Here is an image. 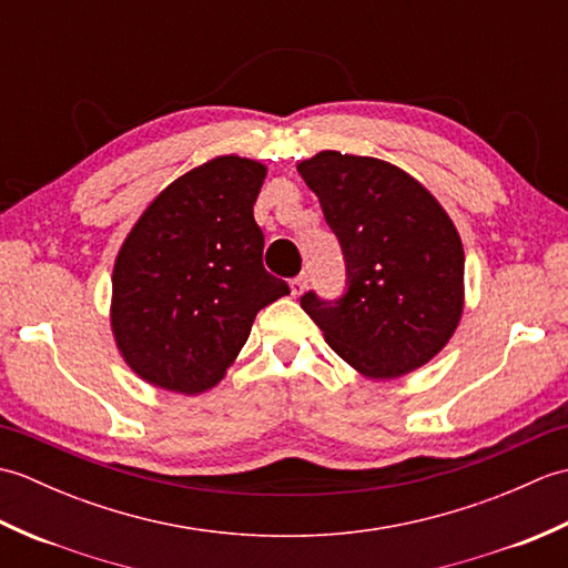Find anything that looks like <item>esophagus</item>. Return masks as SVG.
Instances as JSON below:
<instances>
[{
    "label": "esophagus",
    "instance_id": "1",
    "mask_svg": "<svg viewBox=\"0 0 568 568\" xmlns=\"http://www.w3.org/2000/svg\"><path fill=\"white\" fill-rule=\"evenodd\" d=\"M307 283H310V275H307V273H300L297 277H293V281H291V291H293V295H295V297L303 295V293L307 291Z\"/></svg>",
    "mask_w": 568,
    "mask_h": 568
}]
</instances>
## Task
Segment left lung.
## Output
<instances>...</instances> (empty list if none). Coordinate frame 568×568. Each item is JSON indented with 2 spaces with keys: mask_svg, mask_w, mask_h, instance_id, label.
<instances>
[{
  "mask_svg": "<svg viewBox=\"0 0 568 568\" xmlns=\"http://www.w3.org/2000/svg\"><path fill=\"white\" fill-rule=\"evenodd\" d=\"M339 239L346 293L300 305L348 366L388 381L425 366L464 312V246L413 175L368 155L322 151L297 165Z\"/></svg>",
  "mask_w": 568,
  "mask_h": 568,
  "instance_id": "1",
  "label": "left lung"
}]
</instances>
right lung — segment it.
<instances>
[{
    "label": "right lung",
    "instance_id": "obj_1",
    "mask_svg": "<svg viewBox=\"0 0 568 568\" xmlns=\"http://www.w3.org/2000/svg\"><path fill=\"white\" fill-rule=\"evenodd\" d=\"M258 161L220 155L155 197L119 248L112 332L119 352L159 388H214L246 344L258 310L291 293L263 268L253 220Z\"/></svg>",
    "mask_w": 568,
    "mask_h": 568
}]
</instances>
